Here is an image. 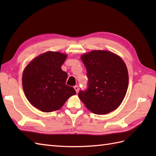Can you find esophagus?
Wrapping results in <instances>:
<instances>
[{
    "instance_id": "34e87169",
    "label": "esophagus",
    "mask_w": 156,
    "mask_h": 156,
    "mask_svg": "<svg viewBox=\"0 0 156 156\" xmlns=\"http://www.w3.org/2000/svg\"><path fill=\"white\" fill-rule=\"evenodd\" d=\"M74 89H75L76 93H78V92H79V89H80V88H79L78 86H74Z\"/></svg>"
}]
</instances>
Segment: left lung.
Listing matches in <instances>:
<instances>
[{"label":"left lung","instance_id":"8db88e82","mask_svg":"<svg viewBox=\"0 0 156 156\" xmlns=\"http://www.w3.org/2000/svg\"><path fill=\"white\" fill-rule=\"evenodd\" d=\"M87 68L88 87L78 97L95 114L115 110L123 101L129 84L127 66L119 56L108 51L94 50L81 56Z\"/></svg>","mask_w":156,"mask_h":156}]
</instances>
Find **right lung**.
<instances>
[{
    "label": "right lung",
    "mask_w": 156,
    "mask_h": 156,
    "mask_svg": "<svg viewBox=\"0 0 156 156\" xmlns=\"http://www.w3.org/2000/svg\"><path fill=\"white\" fill-rule=\"evenodd\" d=\"M66 57L59 52L44 53L29 63L23 72L22 83L26 97L43 112L58 110L76 94L74 88L66 84L68 74L61 68Z\"/></svg>",
    "instance_id": "right-lung-1"
}]
</instances>
